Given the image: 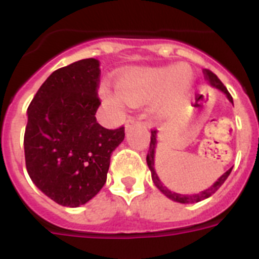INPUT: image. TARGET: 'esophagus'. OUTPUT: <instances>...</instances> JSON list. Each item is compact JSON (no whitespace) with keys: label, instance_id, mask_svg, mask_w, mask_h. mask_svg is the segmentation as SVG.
Segmentation results:
<instances>
[{"label":"esophagus","instance_id":"obj_1","mask_svg":"<svg viewBox=\"0 0 259 259\" xmlns=\"http://www.w3.org/2000/svg\"><path fill=\"white\" fill-rule=\"evenodd\" d=\"M140 120L136 118H134V116H128L127 120H125V127H130V125L132 124H140Z\"/></svg>","mask_w":259,"mask_h":259}]
</instances>
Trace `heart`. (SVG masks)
Returning <instances> with one entry per match:
<instances>
[{
    "label": "heart",
    "mask_w": 259,
    "mask_h": 259,
    "mask_svg": "<svg viewBox=\"0 0 259 259\" xmlns=\"http://www.w3.org/2000/svg\"><path fill=\"white\" fill-rule=\"evenodd\" d=\"M193 84V74L188 66L144 67L128 71L116 81V93L131 106L152 101V110L164 116L182 105ZM104 96L115 101L116 97L104 89Z\"/></svg>",
    "instance_id": "b5f03b06"
}]
</instances>
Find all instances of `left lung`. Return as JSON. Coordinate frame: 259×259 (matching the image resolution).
I'll list each match as a JSON object with an SVG mask.
<instances>
[{
	"mask_svg": "<svg viewBox=\"0 0 259 259\" xmlns=\"http://www.w3.org/2000/svg\"><path fill=\"white\" fill-rule=\"evenodd\" d=\"M205 75H206V79L209 80L210 84H211L212 87H215V88L221 89L223 93H226V96L228 97V100H230V101L233 104L232 96L230 95V92L227 91V88H226V87H224V84L222 83L221 80H219V77L217 76L214 72H211L210 70H205ZM155 136H157V130H152V136H150V146H149V150H148V154H146V162H148L149 170L152 171V179H153V182H154L155 187H157V188L159 189V191H161L164 196H167V197L171 198L172 201H176V202H180V203L200 202V201L210 197L211 194H214L215 192L218 191V189L222 187V184L226 182V179L228 178V175L231 174V171H232V168H230V170H228L227 172H224L223 175L219 178L218 182H215L214 185H211L209 189H206V191H203V192H200V193H197V194H179V193H175V192L168 191L166 187H163V184L161 183V180L158 179V176H157V174H155V170H154V150H155V145H157V137Z\"/></svg>",
	"mask_w": 259,
	"mask_h": 259,
	"instance_id": "8db88e82",
	"label": "left lung"
}]
</instances>
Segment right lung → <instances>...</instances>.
Here are the masks:
<instances>
[{
    "label": "right lung",
    "mask_w": 259,
    "mask_h": 259,
    "mask_svg": "<svg viewBox=\"0 0 259 259\" xmlns=\"http://www.w3.org/2000/svg\"><path fill=\"white\" fill-rule=\"evenodd\" d=\"M100 63L87 58L56 70L28 106L24 157L36 187L62 206L77 207L106 183L110 155L124 127L107 130L96 111Z\"/></svg>",
    "instance_id": "1"
}]
</instances>
